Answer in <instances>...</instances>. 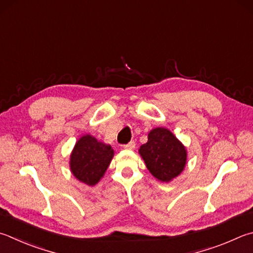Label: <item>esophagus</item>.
Here are the masks:
<instances>
[{
    "label": "esophagus",
    "instance_id": "esophagus-1",
    "mask_svg": "<svg viewBox=\"0 0 253 253\" xmlns=\"http://www.w3.org/2000/svg\"><path fill=\"white\" fill-rule=\"evenodd\" d=\"M124 148H125V149H129V150L134 149V148H135V141H130V142H128V144L124 145Z\"/></svg>",
    "mask_w": 253,
    "mask_h": 253
}]
</instances>
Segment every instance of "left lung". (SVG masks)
<instances>
[{
    "mask_svg": "<svg viewBox=\"0 0 253 253\" xmlns=\"http://www.w3.org/2000/svg\"><path fill=\"white\" fill-rule=\"evenodd\" d=\"M139 154L151 174L166 182L183 170L187 160L185 147L166 128L151 130L148 141L140 146Z\"/></svg>",
    "mask_w": 253,
    "mask_h": 253,
    "instance_id": "1",
    "label": "left lung"
}]
</instances>
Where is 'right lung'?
Masks as SVG:
<instances>
[{
    "label": "right lung",
    "instance_id": "obj_1",
    "mask_svg": "<svg viewBox=\"0 0 253 253\" xmlns=\"http://www.w3.org/2000/svg\"><path fill=\"white\" fill-rule=\"evenodd\" d=\"M114 156L109 145L96 140L90 135L83 136L76 142L71 156L73 174L88 186H94L107 170Z\"/></svg>",
    "mask_w": 253,
    "mask_h": 253
}]
</instances>
